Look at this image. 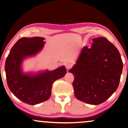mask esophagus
Returning a JSON list of instances; mask_svg holds the SVG:
<instances>
[{
  "label": "esophagus",
  "instance_id": "esophagus-1",
  "mask_svg": "<svg viewBox=\"0 0 128 128\" xmlns=\"http://www.w3.org/2000/svg\"><path fill=\"white\" fill-rule=\"evenodd\" d=\"M65 67L66 68V69L67 70H70V68H71V67H72V65H71V64H70V63H66L65 64Z\"/></svg>",
  "mask_w": 128,
  "mask_h": 128
}]
</instances>
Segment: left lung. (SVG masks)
<instances>
[{"instance_id": "1", "label": "left lung", "mask_w": 128, "mask_h": 128, "mask_svg": "<svg viewBox=\"0 0 128 128\" xmlns=\"http://www.w3.org/2000/svg\"><path fill=\"white\" fill-rule=\"evenodd\" d=\"M91 48L82 49L76 64L69 72L74 75V95L91 105L105 102L118 87L123 62L120 53L105 37L94 38Z\"/></svg>"}]
</instances>
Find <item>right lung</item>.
Returning a JSON list of instances; mask_svg holds the SVG:
<instances>
[{
  "mask_svg": "<svg viewBox=\"0 0 128 128\" xmlns=\"http://www.w3.org/2000/svg\"><path fill=\"white\" fill-rule=\"evenodd\" d=\"M42 37L20 38L12 48L5 62L8 86L14 96L27 104L34 105L48 100L54 82L65 76L64 66L36 75L24 74L21 63L28 56L35 55L43 47Z\"/></svg>",
  "mask_w": 128,
  "mask_h": 128,
  "instance_id": "right-lung-1",
  "label": "right lung"
}]
</instances>
